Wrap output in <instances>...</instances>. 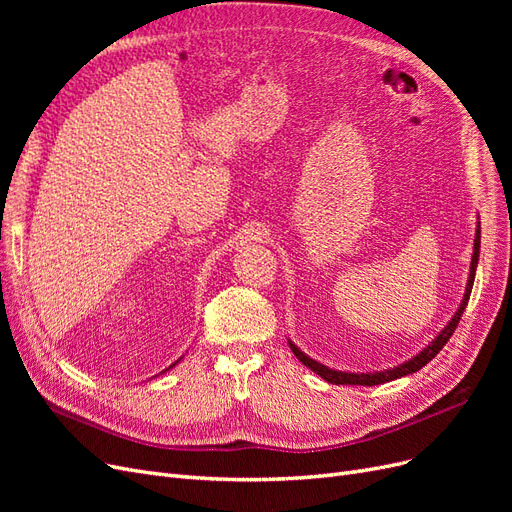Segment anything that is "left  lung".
<instances>
[{"label": "left lung", "instance_id": "obj_1", "mask_svg": "<svg viewBox=\"0 0 512 512\" xmlns=\"http://www.w3.org/2000/svg\"><path fill=\"white\" fill-rule=\"evenodd\" d=\"M478 254H480V222L476 226V235H474V252H472V262H470V275H468V284H466V292H463V299L457 307V312L453 314V318L446 322V327L431 339V342L418 352L416 356H412V359L399 363L395 367H389V369H380V371H363V374H359V371H339V369H331L327 365L318 363L316 359H312V356H307L299 346H294L290 339H288V346L290 350L294 352V356L297 359L314 371V374H318L322 380H327L331 384H354V386H374V384H384V382H391V380H397V378H404V376H410V374H416L418 369H423L433 356H436L444 344L451 339V335L455 333L457 324L461 320V314L466 312V305L470 301V294H472V286H474V275H476V267H478Z\"/></svg>", "mask_w": 512, "mask_h": 512}]
</instances>
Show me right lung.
Instances as JSON below:
<instances>
[{
    "instance_id": "right-lung-1",
    "label": "right lung",
    "mask_w": 512,
    "mask_h": 512,
    "mask_svg": "<svg viewBox=\"0 0 512 512\" xmlns=\"http://www.w3.org/2000/svg\"><path fill=\"white\" fill-rule=\"evenodd\" d=\"M179 361H181V359H179ZM179 361H177V363H179ZM177 363H173V365H170V367H175V365H177ZM170 367H168V369H170Z\"/></svg>"
}]
</instances>
